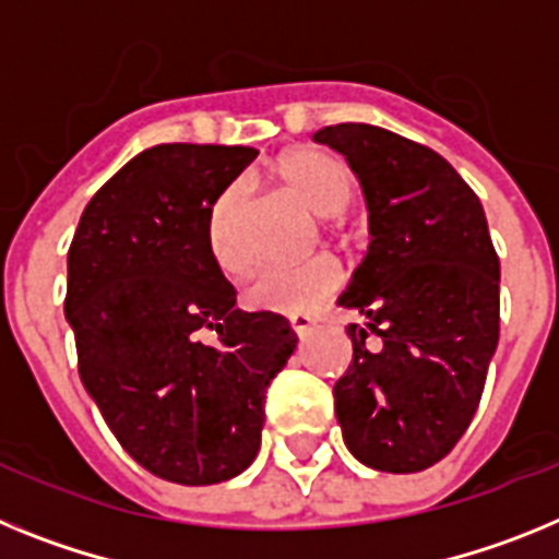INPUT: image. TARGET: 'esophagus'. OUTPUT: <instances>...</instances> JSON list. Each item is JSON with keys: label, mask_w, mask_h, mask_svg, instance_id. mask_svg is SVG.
<instances>
[{"label": "esophagus", "mask_w": 559, "mask_h": 559, "mask_svg": "<svg viewBox=\"0 0 559 559\" xmlns=\"http://www.w3.org/2000/svg\"><path fill=\"white\" fill-rule=\"evenodd\" d=\"M289 326H293V332L298 334V337H307V334L312 332L314 320L309 318V314H293V318H289Z\"/></svg>", "instance_id": "obj_1"}]
</instances>
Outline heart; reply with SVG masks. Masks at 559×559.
I'll list each match as a JSON object with an SVG mask.
<instances>
[{"label":"heart","instance_id":"heart-1","mask_svg":"<svg viewBox=\"0 0 559 559\" xmlns=\"http://www.w3.org/2000/svg\"><path fill=\"white\" fill-rule=\"evenodd\" d=\"M275 177L284 182L295 197L304 202L320 219H337L348 211L354 197V179L348 168L337 157L314 148H298L275 163ZM241 186H227L213 202L207 219V241L213 259L225 270H239L245 255L239 250L233 219L239 207ZM340 266L329 255H318L295 266H266L252 275L245 286L247 307L264 312L300 314L318 304L320 298L332 295L340 286Z\"/></svg>","mask_w":559,"mask_h":559}]
</instances>
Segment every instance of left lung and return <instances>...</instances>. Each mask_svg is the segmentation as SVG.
<instances>
[{"label":"left lung","instance_id":"obj_1","mask_svg":"<svg viewBox=\"0 0 559 559\" xmlns=\"http://www.w3.org/2000/svg\"><path fill=\"white\" fill-rule=\"evenodd\" d=\"M348 159L368 207L366 259L337 304L354 362L334 382L348 453L419 473L455 448L498 348L501 264L473 188L427 145L368 123L312 134Z\"/></svg>","mask_w":559,"mask_h":559}]
</instances>
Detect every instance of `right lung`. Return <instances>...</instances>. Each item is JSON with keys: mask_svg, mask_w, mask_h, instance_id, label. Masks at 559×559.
Returning <instances> with one entry per match:
<instances>
[{"mask_svg": "<svg viewBox=\"0 0 559 559\" xmlns=\"http://www.w3.org/2000/svg\"><path fill=\"white\" fill-rule=\"evenodd\" d=\"M255 154L145 148L92 197L67 255L64 314L86 394L140 467L186 487L250 467L266 385L298 346L284 314L236 309L207 241L213 202Z\"/></svg>", "mask_w": 559, "mask_h": 559, "instance_id": "right-lung-1", "label": "right lung"}]
</instances>
